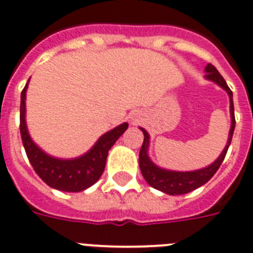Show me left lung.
Wrapping results in <instances>:
<instances>
[{"instance_id": "1", "label": "left lung", "mask_w": 253, "mask_h": 253, "mask_svg": "<svg viewBox=\"0 0 253 253\" xmlns=\"http://www.w3.org/2000/svg\"><path fill=\"white\" fill-rule=\"evenodd\" d=\"M205 78L214 84H217L219 87H222L230 98V115H231V126H230L229 138L226 143L225 149L221 153L211 165L204 167V169H195V171H172V169H162L157 166L154 162L151 161L149 157V143H150V136L149 133L143 128H139L143 133V143L141 150H139V169L142 172L143 179L147 181L149 185H151L155 189L167 193V195L176 196V195H185L189 192L195 191L196 188L201 187L205 183L213 177V175L218 171L219 166L223 162L229 149L230 143H231L232 134H234V129H235V116H234V103H232V91L223 80V77L218 73V70L214 68L211 64H208L205 68Z\"/></svg>"}]
</instances>
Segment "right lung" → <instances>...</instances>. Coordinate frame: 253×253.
Returning a JSON list of instances; mask_svg holds the SVG:
<instances>
[{"label": "right lung", "mask_w": 253, "mask_h": 253, "mask_svg": "<svg viewBox=\"0 0 253 253\" xmlns=\"http://www.w3.org/2000/svg\"><path fill=\"white\" fill-rule=\"evenodd\" d=\"M30 81V80H28ZM28 82L21 94V136L27 158L35 172L49 187L64 192H81L87 189L99 180L106 167L107 155L119 137L128 129V123L119 125L104 133L94 146L81 157L61 159L46 154L28 133L26 124V91Z\"/></svg>", "instance_id": "obj_1"}]
</instances>
